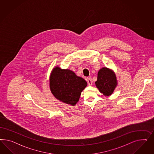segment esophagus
I'll return each instance as SVG.
<instances>
[{"label":"esophagus","mask_w":154,"mask_h":154,"mask_svg":"<svg viewBox=\"0 0 154 154\" xmlns=\"http://www.w3.org/2000/svg\"><path fill=\"white\" fill-rule=\"evenodd\" d=\"M87 82H88V83L89 84V85L90 86V85H92V81H91V79H90V78H87Z\"/></svg>","instance_id":"1"}]
</instances>
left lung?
I'll use <instances>...</instances> for the list:
<instances>
[{"label":"left lung","mask_w":154,"mask_h":154,"mask_svg":"<svg viewBox=\"0 0 154 154\" xmlns=\"http://www.w3.org/2000/svg\"><path fill=\"white\" fill-rule=\"evenodd\" d=\"M96 86L104 95H111L116 86V78L113 72L107 68H103L98 72Z\"/></svg>","instance_id":"1"}]
</instances>
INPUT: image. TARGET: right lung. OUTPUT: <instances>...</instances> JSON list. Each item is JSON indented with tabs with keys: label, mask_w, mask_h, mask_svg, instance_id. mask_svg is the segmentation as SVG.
<instances>
[{
	"label": "right lung",
	"mask_w": 154,
	"mask_h": 154,
	"mask_svg": "<svg viewBox=\"0 0 154 154\" xmlns=\"http://www.w3.org/2000/svg\"><path fill=\"white\" fill-rule=\"evenodd\" d=\"M86 86L85 79L69 69L56 67L52 71L50 78L51 91L55 98L63 102L75 106Z\"/></svg>",
	"instance_id": "obj_1"
}]
</instances>
